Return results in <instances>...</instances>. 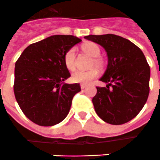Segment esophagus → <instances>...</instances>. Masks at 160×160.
<instances>
[{"label": "esophagus", "mask_w": 160, "mask_h": 160, "mask_svg": "<svg viewBox=\"0 0 160 160\" xmlns=\"http://www.w3.org/2000/svg\"><path fill=\"white\" fill-rule=\"evenodd\" d=\"M86 87V85H85V84H81V85H80V88H81V89H85Z\"/></svg>", "instance_id": "34e87169"}]
</instances>
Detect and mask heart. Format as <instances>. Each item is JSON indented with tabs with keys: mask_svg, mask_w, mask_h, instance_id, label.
<instances>
[{
	"mask_svg": "<svg viewBox=\"0 0 160 160\" xmlns=\"http://www.w3.org/2000/svg\"><path fill=\"white\" fill-rule=\"evenodd\" d=\"M82 50L88 55L93 58L92 65H95L98 68L102 67V61L98 57L100 55L101 50L100 47L94 42H87L82 46ZM63 61L66 68L69 70H73L75 68V49L72 47L68 49L64 54ZM98 71L95 68H92L90 70H76L71 74V81L74 83L80 84H88L91 81L98 78Z\"/></svg>",
	"mask_w": 160,
	"mask_h": 160,
	"instance_id": "heart-1",
	"label": "heart"
}]
</instances>
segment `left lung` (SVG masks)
I'll use <instances>...</instances> for the list:
<instances>
[{
    "label": "left lung",
    "mask_w": 160,
    "mask_h": 160,
    "mask_svg": "<svg viewBox=\"0 0 160 160\" xmlns=\"http://www.w3.org/2000/svg\"><path fill=\"white\" fill-rule=\"evenodd\" d=\"M86 39L99 44L108 54V67L92 98L96 113L111 125H123L134 119L149 94L150 67L140 48L119 35H91Z\"/></svg>",
    "instance_id": "obj_1"
}]
</instances>
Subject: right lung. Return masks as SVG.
<instances>
[{"label": "right lung", "mask_w": 160, "mask_h": 160, "mask_svg": "<svg viewBox=\"0 0 160 160\" xmlns=\"http://www.w3.org/2000/svg\"><path fill=\"white\" fill-rule=\"evenodd\" d=\"M74 35H52L26 47L15 63L13 91L20 108L41 126L57 125L66 118L80 84H62L70 76L65 52L80 43Z\"/></svg>", "instance_id": "add662e5"}]
</instances>
